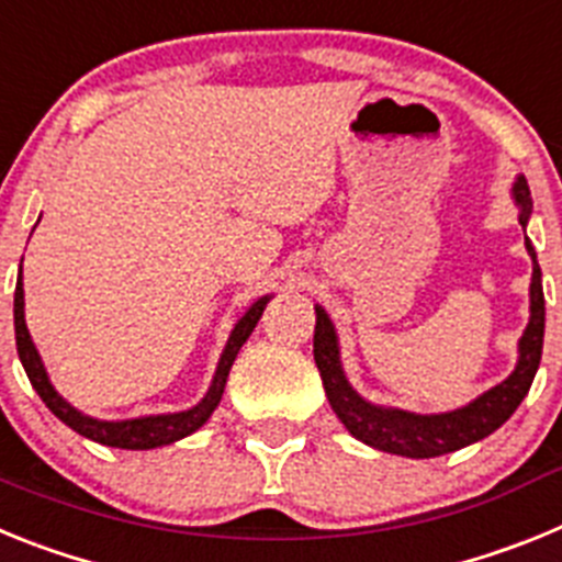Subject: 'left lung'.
Returning a JSON list of instances; mask_svg holds the SVG:
<instances>
[{
    "label": "left lung",
    "mask_w": 562,
    "mask_h": 562,
    "mask_svg": "<svg viewBox=\"0 0 562 562\" xmlns=\"http://www.w3.org/2000/svg\"><path fill=\"white\" fill-rule=\"evenodd\" d=\"M515 205L520 207L518 222L529 225L532 216V193L526 186V177H518L513 186ZM526 250L532 256V286H529V324L518 342V366L504 382L481 394L464 408L448 411V414H414V411L382 408L362 400L351 382L346 380V371L340 366V346H337V331L331 326L326 310L315 306V362L324 380L326 396H329L331 411L337 419L346 425L355 439H360L369 448L382 453L408 456V459H434V456L453 453L467 448L484 436L495 434L509 416L518 411L524 396L532 389V380L538 374L540 355H543V326H546V301L543 284H540V267L535 256L532 241L526 238Z\"/></svg>",
    "instance_id": "obj_1"
}]
</instances>
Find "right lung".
I'll return each mask as SVG.
<instances>
[{
	"instance_id": "right-lung-1",
	"label": "right lung",
	"mask_w": 562,
	"mask_h": 562,
	"mask_svg": "<svg viewBox=\"0 0 562 562\" xmlns=\"http://www.w3.org/2000/svg\"><path fill=\"white\" fill-rule=\"evenodd\" d=\"M270 304V295L258 297L256 304L238 317V324L233 326L231 337H227V346L220 357V366H216V374H213L211 389L202 396V402H196L193 408L180 411V414H157V416H140V419H123V422H106V419H92V416L81 414L78 408H72L49 382L47 371H44V362L38 357L36 346L30 340L27 324H24V290H22V270L16 278V295H13V326H16V349L19 360H22L24 371H27V380L33 382L36 394L42 396V402L47 405L64 425L76 430V434L87 436V439L98 441V445H106V448H121V450H151L162 448V445H171V441H180L186 436H191L193 430H200L211 414L220 405L222 394H225V382L231 374V366L236 360L238 349L245 346L247 337L256 329L258 317L265 312V306Z\"/></svg>"
}]
</instances>
